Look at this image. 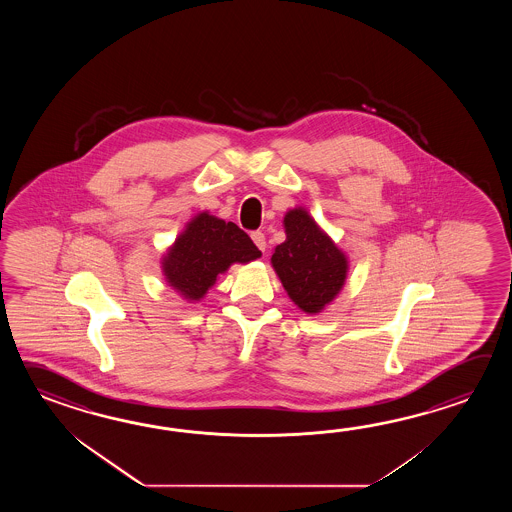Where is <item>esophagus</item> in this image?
Returning a JSON list of instances; mask_svg holds the SVG:
<instances>
[{
	"label": "esophagus",
	"mask_w": 512,
	"mask_h": 512,
	"mask_svg": "<svg viewBox=\"0 0 512 512\" xmlns=\"http://www.w3.org/2000/svg\"><path fill=\"white\" fill-rule=\"evenodd\" d=\"M252 241L256 243V247L260 249L261 252H265L267 249V241H265V234L260 232V230H256V232H252L251 234Z\"/></svg>",
	"instance_id": "obj_1"
}]
</instances>
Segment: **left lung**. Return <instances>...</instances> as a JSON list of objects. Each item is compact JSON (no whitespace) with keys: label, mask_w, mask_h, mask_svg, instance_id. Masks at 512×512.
Instances as JSON below:
<instances>
[{"label":"left lung","mask_w":512,"mask_h":512,"mask_svg":"<svg viewBox=\"0 0 512 512\" xmlns=\"http://www.w3.org/2000/svg\"><path fill=\"white\" fill-rule=\"evenodd\" d=\"M287 238L271 263L289 298L305 313H320L340 293L348 276V258L304 208L285 214Z\"/></svg>","instance_id":"left-lung-1"}]
</instances>
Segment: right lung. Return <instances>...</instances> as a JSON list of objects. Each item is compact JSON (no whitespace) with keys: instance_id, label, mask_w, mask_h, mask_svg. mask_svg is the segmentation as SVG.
Segmentation results:
<instances>
[{"instance_id":"obj_1","label":"right lung","mask_w":512,"mask_h":512,"mask_svg":"<svg viewBox=\"0 0 512 512\" xmlns=\"http://www.w3.org/2000/svg\"><path fill=\"white\" fill-rule=\"evenodd\" d=\"M261 252L247 232L208 212L197 214L164 256L166 282L188 300H199L232 263H247Z\"/></svg>"}]
</instances>
